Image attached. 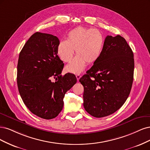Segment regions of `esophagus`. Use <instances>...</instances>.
Segmentation results:
<instances>
[{
  "label": "esophagus",
  "instance_id": "1",
  "mask_svg": "<svg viewBox=\"0 0 150 150\" xmlns=\"http://www.w3.org/2000/svg\"><path fill=\"white\" fill-rule=\"evenodd\" d=\"M76 79H77V81H79V79L81 78V75L78 74V75H76Z\"/></svg>",
  "mask_w": 150,
  "mask_h": 150
}]
</instances>
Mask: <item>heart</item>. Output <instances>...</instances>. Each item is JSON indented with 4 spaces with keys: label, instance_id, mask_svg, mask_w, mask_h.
Wrapping results in <instances>:
<instances>
[{
    "label": "heart",
    "instance_id": "heart-1",
    "mask_svg": "<svg viewBox=\"0 0 150 150\" xmlns=\"http://www.w3.org/2000/svg\"><path fill=\"white\" fill-rule=\"evenodd\" d=\"M103 36L98 30L78 27L67 34V40L61 41L57 47V54L64 62L73 59L75 50L77 55L65 68L67 71L79 74L85 69L86 62L92 64L98 59L102 51Z\"/></svg>",
    "mask_w": 150,
    "mask_h": 150
}]
</instances>
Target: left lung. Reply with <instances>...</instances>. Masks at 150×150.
Listing matches in <instances>:
<instances>
[{"label":"left lung","instance_id":"left-lung-1","mask_svg":"<svg viewBox=\"0 0 150 150\" xmlns=\"http://www.w3.org/2000/svg\"><path fill=\"white\" fill-rule=\"evenodd\" d=\"M134 66L133 53L126 40L118 35L106 37L98 59L79 80L86 112L101 118L122 107L132 89Z\"/></svg>","mask_w":150,"mask_h":150}]
</instances>
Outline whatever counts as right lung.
Masks as SVG:
<instances>
[{
  "mask_svg": "<svg viewBox=\"0 0 150 150\" xmlns=\"http://www.w3.org/2000/svg\"><path fill=\"white\" fill-rule=\"evenodd\" d=\"M59 43L56 36L35 32L24 45L18 60L17 81L23 103L32 113L46 120L60 113L65 94L76 83L74 74L61 75L64 64L57 55Z\"/></svg>",
  "mask_w": 150,
  "mask_h": 150,
  "instance_id": "obj_1",
  "label": "right lung"
}]
</instances>
